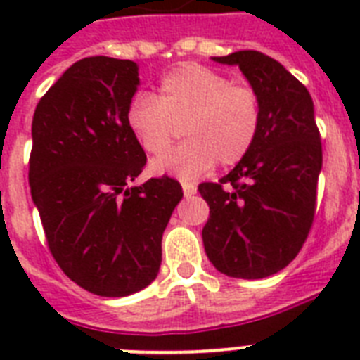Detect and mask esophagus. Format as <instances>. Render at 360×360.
<instances>
[{"mask_svg":"<svg viewBox=\"0 0 360 360\" xmlns=\"http://www.w3.org/2000/svg\"><path fill=\"white\" fill-rule=\"evenodd\" d=\"M183 194H185L186 198H191V196H194V194H196V185H194V183H183Z\"/></svg>","mask_w":360,"mask_h":360,"instance_id":"1","label":"esophagus"}]
</instances>
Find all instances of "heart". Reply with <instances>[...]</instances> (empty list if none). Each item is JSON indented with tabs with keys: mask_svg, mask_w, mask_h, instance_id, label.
<instances>
[{
	"mask_svg": "<svg viewBox=\"0 0 360 360\" xmlns=\"http://www.w3.org/2000/svg\"><path fill=\"white\" fill-rule=\"evenodd\" d=\"M127 124L151 157L166 155L183 129L185 143L155 160L153 172L192 181L214 162L236 166L250 153L262 127V97L256 87L231 82L220 70L183 63L160 80L157 98L132 97Z\"/></svg>",
	"mask_w": 360,
	"mask_h": 360,
	"instance_id": "1",
	"label": "heart"
}]
</instances>
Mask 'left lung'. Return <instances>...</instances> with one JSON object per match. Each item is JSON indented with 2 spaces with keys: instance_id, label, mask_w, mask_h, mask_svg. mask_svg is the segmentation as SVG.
I'll return each instance as SVG.
<instances>
[{
  "instance_id": "left-lung-1",
  "label": "left lung",
  "mask_w": 360,
  "mask_h": 360,
  "mask_svg": "<svg viewBox=\"0 0 360 360\" xmlns=\"http://www.w3.org/2000/svg\"><path fill=\"white\" fill-rule=\"evenodd\" d=\"M213 59L239 65L256 87L262 127L230 174L198 186L209 205L203 246L220 273L265 278L295 259L312 228L323 162L314 103L307 87L265 53L240 50Z\"/></svg>"
}]
</instances>
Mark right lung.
Wrapping results in <instances>:
<instances>
[{
	"label": "right lung",
	"mask_w": 360,
	"mask_h": 360,
	"mask_svg": "<svg viewBox=\"0 0 360 360\" xmlns=\"http://www.w3.org/2000/svg\"><path fill=\"white\" fill-rule=\"evenodd\" d=\"M138 84L130 59L84 58L44 93L31 124V198L48 248L72 282L101 297L157 278L162 233L183 198L168 175L130 186L147 162L127 124Z\"/></svg>",
	"instance_id": "1"
}]
</instances>
